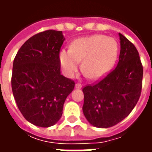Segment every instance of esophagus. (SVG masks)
Wrapping results in <instances>:
<instances>
[{
    "label": "esophagus",
    "mask_w": 152,
    "mask_h": 152,
    "mask_svg": "<svg viewBox=\"0 0 152 152\" xmlns=\"http://www.w3.org/2000/svg\"><path fill=\"white\" fill-rule=\"evenodd\" d=\"M75 87H76V89H80V88L82 87V85H81V84H80V83H76Z\"/></svg>",
    "instance_id": "34e87169"
}]
</instances>
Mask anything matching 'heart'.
<instances>
[{
    "label": "heart",
    "instance_id": "heart-1",
    "mask_svg": "<svg viewBox=\"0 0 152 152\" xmlns=\"http://www.w3.org/2000/svg\"><path fill=\"white\" fill-rule=\"evenodd\" d=\"M118 53L116 40L104 35H94L73 41L70 49L60 51L59 60L64 74L76 75L82 62V69L91 79L102 78L112 69Z\"/></svg>",
    "mask_w": 152,
    "mask_h": 152
}]
</instances>
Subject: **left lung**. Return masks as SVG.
Masks as SVG:
<instances>
[{
  "instance_id": "obj_1",
  "label": "left lung",
  "mask_w": 152,
  "mask_h": 152,
  "mask_svg": "<svg viewBox=\"0 0 152 152\" xmlns=\"http://www.w3.org/2000/svg\"><path fill=\"white\" fill-rule=\"evenodd\" d=\"M121 52L117 66L94 85L83 88V112L98 128L114 126L129 115L140 98L143 67L136 47L119 33Z\"/></svg>"
}]
</instances>
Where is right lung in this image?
Here are the masks:
<instances>
[{"mask_svg": "<svg viewBox=\"0 0 152 152\" xmlns=\"http://www.w3.org/2000/svg\"><path fill=\"white\" fill-rule=\"evenodd\" d=\"M63 32L47 30L25 42L13 63L12 91L23 117L39 127L59 121L66 97L75 82L60 72L59 53Z\"/></svg>", "mask_w": 152, "mask_h": 152, "instance_id": "1", "label": "right lung"}]
</instances>
